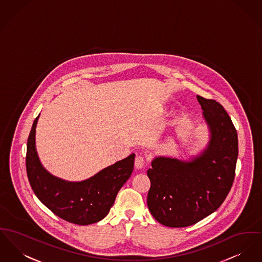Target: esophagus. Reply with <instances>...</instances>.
Returning a JSON list of instances; mask_svg holds the SVG:
<instances>
[{
	"mask_svg": "<svg viewBox=\"0 0 262 262\" xmlns=\"http://www.w3.org/2000/svg\"><path fill=\"white\" fill-rule=\"evenodd\" d=\"M135 165L138 169H140L144 166V156H143V154H139L137 155V157L135 159Z\"/></svg>",
	"mask_w": 262,
	"mask_h": 262,
	"instance_id": "1",
	"label": "esophagus"
}]
</instances>
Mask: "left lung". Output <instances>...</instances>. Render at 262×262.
Listing matches in <instances>:
<instances>
[{"mask_svg": "<svg viewBox=\"0 0 262 262\" xmlns=\"http://www.w3.org/2000/svg\"><path fill=\"white\" fill-rule=\"evenodd\" d=\"M197 99L211 132L207 149L190 161L156 157L147 170L149 212L170 228L192 226L214 213L235 176L238 141L231 118L215 100Z\"/></svg>", "mask_w": 262, "mask_h": 262, "instance_id": "1", "label": "left lung"}]
</instances>
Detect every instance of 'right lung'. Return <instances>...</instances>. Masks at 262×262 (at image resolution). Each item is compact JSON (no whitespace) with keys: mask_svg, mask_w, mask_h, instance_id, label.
<instances>
[{"mask_svg":"<svg viewBox=\"0 0 262 262\" xmlns=\"http://www.w3.org/2000/svg\"><path fill=\"white\" fill-rule=\"evenodd\" d=\"M32 123L27 144L26 166L35 196L53 214L69 223L86 226L108 215L118 192L130 177L135 154L116 162L82 182H67L49 174L39 162L35 150V126Z\"/></svg>","mask_w":262,"mask_h":262,"instance_id":"right-lung-1","label":"right lung"}]
</instances>
